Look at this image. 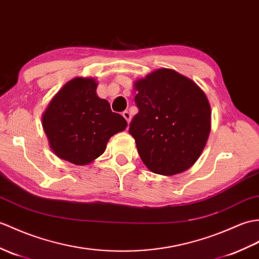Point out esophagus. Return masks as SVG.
<instances>
[{"mask_svg": "<svg viewBox=\"0 0 259 259\" xmlns=\"http://www.w3.org/2000/svg\"><path fill=\"white\" fill-rule=\"evenodd\" d=\"M122 116H123V118H124L125 120H127V122L129 123V122H130V120H131V115H130V112L125 110V111H123V112H122Z\"/></svg>", "mask_w": 259, "mask_h": 259, "instance_id": "esophagus-1", "label": "esophagus"}]
</instances>
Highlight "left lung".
<instances>
[{"mask_svg": "<svg viewBox=\"0 0 259 259\" xmlns=\"http://www.w3.org/2000/svg\"><path fill=\"white\" fill-rule=\"evenodd\" d=\"M139 112L134 137L148 169L170 177L186 171L200 158L211 132V107L205 93L174 69L160 68L134 83Z\"/></svg>", "mask_w": 259, "mask_h": 259, "instance_id": "left-lung-1", "label": "left lung"}]
</instances>
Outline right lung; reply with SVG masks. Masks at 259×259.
<instances>
[{
	"instance_id": "1",
	"label": "right lung",
	"mask_w": 259,
	"mask_h": 259,
	"mask_svg": "<svg viewBox=\"0 0 259 259\" xmlns=\"http://www.w3.org/2000/svg\"><path fill=\"white\" fill-rule=\"evenodd\" d=\"M93 77H75L54 96L41 124L54 154L76 165L92 163L110 138L127 128L125 119L98 97Z\"/></svg>"
}]
</instances>
